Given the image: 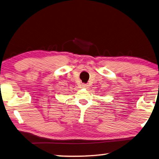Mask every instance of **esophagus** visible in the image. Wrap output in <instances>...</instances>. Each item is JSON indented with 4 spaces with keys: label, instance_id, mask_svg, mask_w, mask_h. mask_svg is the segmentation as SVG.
Instances as JSON below:
<instances>
[{
    "label": "esophagus",
    "instance_id": "34e87169",
    "mask_svg": "<svg viewBox=\"0 0 159 159\" xmlns=\"http://www.w3.org/2000/svg\"><path fill=\"white\" fill-rule=\"evenodd\" d=\"M82 87L83 88H87L88 87V85L87 84H82Z\"/></svg>",
    "mask_w": 159,
    "mask_h": 159
}]
</instances>
